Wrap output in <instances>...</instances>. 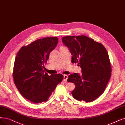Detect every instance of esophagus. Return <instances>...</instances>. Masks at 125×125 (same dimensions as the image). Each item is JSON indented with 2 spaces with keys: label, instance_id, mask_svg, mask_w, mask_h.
<instances>
[{
  "label": "esophagus",
  "instance_id": "34e87169",
  "mask_svg": "<svg viewBox=\"0 0 125 125\" xmlns=\"http://www.w3.org/2000/svg\"><path fill=\"white\" fill-rule=\"evenodd\" d=\"M68 77V75H63V82H66L67 81Z\"/></svg>",
  "mask_w": 125,
  "mask_h": 125
}]
</instances>
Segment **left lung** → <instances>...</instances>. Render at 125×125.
Here are the masks:
<instances>
[{"instance_id":"8db88e82","label":"left lung","mask_w":125,"mask_h":125,"mask_svg":"<svg viewBox=\"0 0 125 125\" xmlns=\"http://www.w3.org/2000/svg\"><path fill=\"white\" fill-rule=\"evenodd\" d=\"M62 42L68 48L72 63H78L82 74H71L67 81L74 83L71 92L79 101L91 102L104 92L111 77V67L106 48L86 36H65Z\"/></svg>"}]
</instances>
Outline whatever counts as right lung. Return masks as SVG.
I'll return each mask as SVG.
<instances>
[{
	"mask_svg": "<svg viewBox=\"0 0 125 125\" xmlns=\"http://www.w3.org/2000/svg\"><path fill=\"white\" fill-rule=\"evenodd\" d=\"M57 37L38 39L19 50L13 69L14 83L19 92L34 103L46 102L61 83V74L49 76L44 72V64L57 46Z\"/></svg>",
	"mask_w": 125,
	"mask_h": 125,
	"instance_id": "right-lung-1",
	"label": "right lung"
}]
</instances>
